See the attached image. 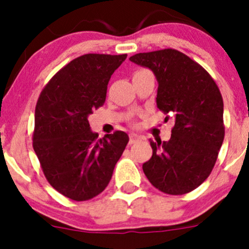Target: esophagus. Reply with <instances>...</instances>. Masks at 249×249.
<instances>
[{
    "label": "esophagus",
    "instance_id": "1",
    "mask_svg": "<svg viewBox=\"0 0 249 249\" xmlns=\"http://www.w3.org/2000/svg\"><path fill=\"white\" fill-rule=\"evenodd\" d=\"M129 143L130 144H134V143H136V142H139V141L141 140V137L139 136V135H135V134H131L129 136Z\"/></svg>",
    "mask_w": 249,
    "mask_h": 249
}]
</instances>
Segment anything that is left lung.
I'll return each mask as SVG.
<instances>
[{"label":"left lung","mask_w":249,"mask_h":249,"mask_svg":"<svg viewBox=\"0 0 249 249\" xmlns=\"http://www.w3.org/2000/svg\"><path fill=\"white\" fill-rule=\"evenodd\" d=\"M130 60L154 72L158 108L166 120L175 118L170 141H150L153 155L143 172L165 194L190 193L211 175L224 140L219 88L201 65L171 48L139 53Z\"/></svg>","instance_id":"1"}]
</instances>
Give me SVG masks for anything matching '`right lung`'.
Listing matches in <instances>:
<instances>
[{
  "mask_svg": "<svg viewBox=\"0 0 249 249\" xmlns=\"http://www.w3.org/2000/svg\"><path fill=\"white\" fill-rule=\"evenodd\" d=\"M126 56L85 54L72 60L52 77L37 101L35 153L49 184L74 201L106 189L129 142L124 131L99 139L88 120L105 104L109 78Z\"/></svg>",
  "mask_w": 249,
  "mask_h": 249,
  "instance_id": "right-lung-1",
  "label": "right lung"
}]
</instances>
